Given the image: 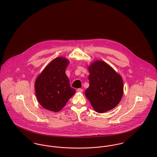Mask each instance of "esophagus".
Listing matches in <instances>:
<instances>
[{"label":"esophagus","instance_id":"obj_1","mask_svg":"<svg viewBox=\"0 0 157 157\" xmlns=\"http://www.w3.org/2000/svg\"><path fill=\"white\" fill-rule=\"evenodd\" d=\"M83 90L82 89V88H78V89H77V92H83Z\"/></svg>","mask_w":157,"mask_h":157}]
</instances>
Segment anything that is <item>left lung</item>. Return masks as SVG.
I'll return each mask as SVG.
<instances>
[{
    "mask_svg": "<svg viewBox=\"0 0 157 157\" xmlns=\"http://www.w3.org/2000/svg\"><path fill=\"white\" fill-rule=\"evenodd\" d=\"M90 86L85 95L97 112H108L118 105L123 94L121 76L102 60H96L88 67Z\"/></svg>",
    "mask_w": 157,
    "mask_h": 157,
    "instance_id": "1",
    "label": "left lung"
}]
</instances>
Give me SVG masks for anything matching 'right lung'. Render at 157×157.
Masks as SVG:
<instances>
[{
	"label": "right lung",
	"mask_w": 157,
	"mask_h": 157,
	"mask_svg": "<svg viewBox=\"0 0 157 157\" xmlns=\"http://www.w3.org/2000/svg\"><path fill=\"white\" fill-rule=\"evenodd\" d=\"M69 61L63 57L52 60L38 75L35 91L40 105L52 112H59L75 90L69 85L65 70Z\"/></svg>",
	"instance_id": "1"
}]
</instances>
